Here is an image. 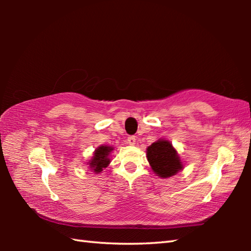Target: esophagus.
I'll return each instance as SVG.
<instances>
[{
	"instance_id": "obj_1",
	"label": "esophagus",
	"mask_w": 251,
	"mask_h": 251,
	"mask_svg": "<svg viewBox=\"0 0 251 251\" xmlns=\"http://www.w3.org/2000/svg\"><path fill=\"white\" fill-rule=\"evenodd\" d=\"M127 144H129V145H135V144H136L135 136H129V137L127 138Z\"/></svg>"
}]
</instances>
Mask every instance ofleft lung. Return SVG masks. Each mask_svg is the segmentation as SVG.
Here are the masks:
<instances>
[{
	"label": "left lung",
	"instance_id": "8db88e82",
	"mask_svg": "<svg viewBox=\"0 0 251 251\" xmlns=\"http://www.w3.org/2000/svg\"><path fill=\"white\" fill-rule=\"evenodd\" d=\"M147 159L151 169L161 178L175 175L182 168V164L168 141L159 139L147 148Z\"/></svg>",
	"mask_w": 251,
	"mask_h": 251
}]
</instances>
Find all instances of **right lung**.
Here are the masks:
<instances>
[{"label": "right lung", "instance_id": "1", "mask_svg": "<svg viewBox=\"0 0 251 251\" xmlns=\"http://www.w3.org/2000/svg\"><path fill=\"white\" fill-rule=\"evenodd\" d=\"M112 151L113 148L110 146H100L97 148L94 152V156H93V158L88 163L93 171L95 173H100L103 171V168L107 167V165L110 163L108 155Z\"/></svg>", "mask_w": 251, "mask_h": 251}]
</instances>
